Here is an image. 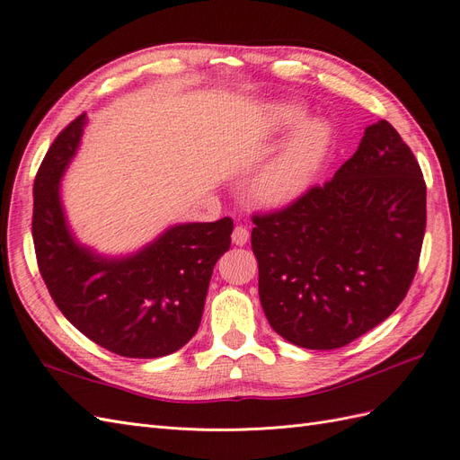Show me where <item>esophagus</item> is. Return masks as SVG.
I'll return each mask as SVG.
<instances>
[{"mask_svg":"<svg viewBox=\"0 0 460 460\" xmlns=\"http://www.w3.org/2000/svg\"><path fill=\"white\" fill-rule=\"evenodd\" d=\"M231 239H233V243L237 244V246L246 244V241H248V229H246V227H243V226H237V227L233 229Z\"/></svg>","mask_w":460,"mask_h":460,"instance_id":"obj_1","label":"esophagus"}]
</instances>
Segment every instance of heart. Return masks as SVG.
<instances>
[{
    "label": "heart",
    "instance_id": "b5f03b06",
    "mask_svg": "<svg viewBox=\"0 0 460 460\" xmlns=\"http://www.w3.org/2000/svg\"><path fill=\"white\" fill-rule=\"evenodd\" d=\"M271 123L288 127L303 117V108L279 103L271 110ZM333 128L322 119L310 121L296 130L287 146L261 169L254 179V196L264 204L281 206L298 199L316 179L330 154Z\"/></svg>",
    "mask_w": 460,
    "mask_h": 460
}]
</instances>
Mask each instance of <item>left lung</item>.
I'll list each match as a JSON object with an SVG mask.
<instances>
[{
	"instance_id": "1",
	"label": "left lung",
	"mask_w": 460,
	"mask_h": 460,
	"mask_svg": "<svg viewBox=\"0 0 460 460\" xmlns=\"http://www.w3.org/2000/svg\"><path fill=\"white\" fill-rule=\"evenodd\" d=\"M266 318L288 343L330 350L387 320L409 293L426 231V182L387 121L323 185L252 216Z\"/></svg>"
}]
</instances>
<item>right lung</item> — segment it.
Listing matches in <instances>:
<instances>
[{"mask_svg": "<svg viewBox=\"0 0 460 460\" xmlns=\"http://www.w3.org/2000/svg\"><path fill=\"white\" fill-rule=\"evenodd\" d=\"M86 113L51 142L34 179L32 239L56 306L96 345L127 358L167 357L199 332L216 261L229 251L233 219L175 226L138 254L106 260L78 246L65 226L59 179Z\"/></svg>", "mask_w": 460, "mask_h": 460, "instance_id": "1", "label": "right lung"}]
</instances>
